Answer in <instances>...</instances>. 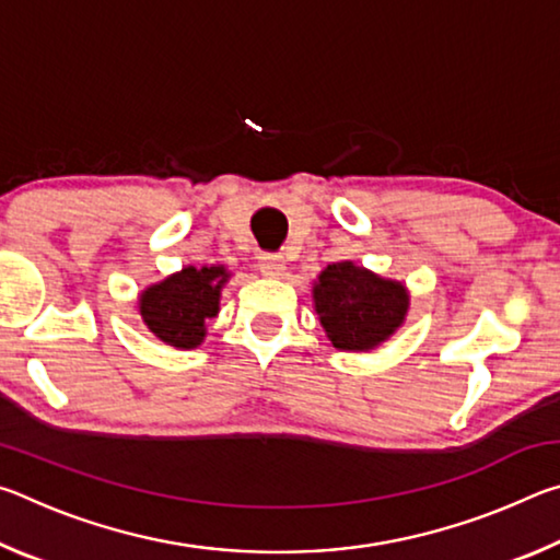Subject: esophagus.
Wrapping results in <instances>:
<instances>
[{
    "label": "esophagus",
    "instance_id": "obj_1",
    "mask_svg": "<svg viewBox=\"0 0 560 560\" xmlns=\"http://www.w3.org/2000/svg\"><path fill=\"white\" fill-rule=\"evenodd\" d=\"M259 269L264 277H281L287 271V261H283L281 254H264L259 259Z\"/></svg>",
    "mask_w": 560,
    "mask_h": 560
}]
</instances>
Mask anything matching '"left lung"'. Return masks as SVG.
<instances>
[{
	"label": "left lung",
	"mask_w": 560,
	"mask_h": 560,
	"mask_svg": "<svg viewBox=\"0 0 560 560\" xmlns=\"http://www.w3.org/2000/svg\"><path fill=\"white\" fill-rule=\"evenodd\" d=\"M314 306L338 350H373L405 324L410 293L353 261H338L314 281Z\"/></svg>",
	"instance_id": "8db88e82"
}]
</instances>
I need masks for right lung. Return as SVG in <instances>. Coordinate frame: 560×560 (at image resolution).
<instances>
[{
    "instance_id": "right-lung-1",
    "label": "right lung",
    "mask_w": 560,
    "mask_h": 560,
    "mask_svg": "<svg viewBox=\"0 0 560 560\" xmlns=\"http://www.w3.org/2000/svg\"><path fill=\"white\" fill-rule=\"evenodd\" d=\"M230 279L224 267H185L148 287L138 299L143 324L163 343L197 348L207 334V318L220 314L222 287Z\"/></svg>"
}]
</instances>
